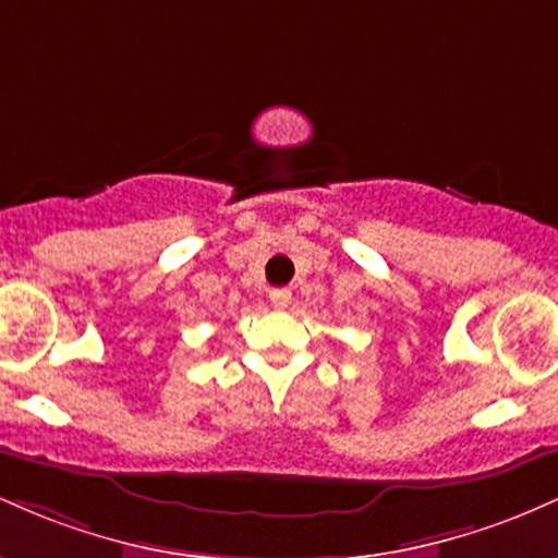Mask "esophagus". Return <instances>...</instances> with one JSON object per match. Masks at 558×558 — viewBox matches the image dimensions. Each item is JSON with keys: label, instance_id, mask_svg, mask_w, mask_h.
Returning a JSON list of instances; mask_svg holds the SVG:
<instances>
[{"label": "esophagus", "instance_id": "34e87169", "mask_svg": "<svg viewBox=\"0 0 558 558\" xmlns=\"http://www.w3.org/2000/svg\"><path fill=\"white\" fill-rule=\"evenodd\" d=\"M270 301H272V306L283 310V306L291 304V291H288V288H272Z\"/></svg>", "mask_w": 558, "mask_h": 558}]
</instances>
